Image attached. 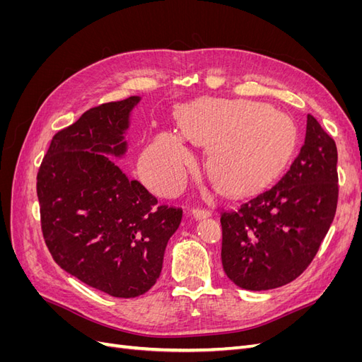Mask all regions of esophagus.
I'll return each mask as SVG.
<instances>
[{
	"label": "esophagus",
	"mask_w": 362,
	"mask_h": 362,
	"mask_svg": "<svg viewBox=\"0 0 362 362\" xmlns=\"http://www.w3.org/2000/svg\"><path fill=\"white\" fill-rule=\"evenodd\" d=\"M190 213H192V216L194 218H205V217H210L211 216V213L208 211V210H204V208H192Z\"/></svg>",
	"instance_id": "34e87169"
}]
</instances>
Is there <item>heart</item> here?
Instances as JSON below:
<instances>
[{"instance_id":"1","label":"heart","mask_w":362,"mask_h":362,"mask_svg":"<svg viewBox=\"0 0 362 362\" xmlns=\"http://www.w3.org/2000/svg\"><path fill=\"white\" fill-rule=\"evenodd\" d=\"M181 136L161 131L140 158V172L151 189L175 194L194 164L185 141L208 146V175L231 194L267 184L287 161L294 145L290 120L267 105L242 100L202 98L178 110Z\"/></svg>"}]
</instances>
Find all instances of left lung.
<instances>
[{
    "label": "left lung",
    "mask_w": 362,
    "mask_h": 362,
    "mask_svg": "<svg viewBox=\"0 0 362 362\" xmlns=\"http://www.w3.org/2000/svg\"><path fill=\"white\" fill-rule=\"evenodd\" d=\"M337 201L335 141L308 115L303 145L278 182L221 214L226 276L252 291L294 281L329 231Z\"/></svg>",
    "instance_id": "left-lung-1"
}]
</instances>
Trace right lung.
Returning a JSON list of instances; mask_svg holds the SVG:
<instances>
[{
    "label": "right lung",
    "instance_id": "obj_1",
    "mask_svg": "<svg viewBox=\"0 0 362 362\" xmlns=\"http://www.w3.org/2000/svg\"><path fill=\"white\" fill-rule=\"evenodd\" d=\"M140 96L87 110L52 137L37 172L45 243L72 276L113 298H137L158 279L181 208L158 205L112 157L122 158Z\"/></svg>",
    "mask_w": 362,
    "mask_h": 362
}]
</instances>
